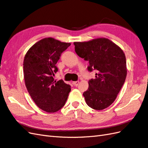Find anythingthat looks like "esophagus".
Returning <instances> with one entry per match:
<instances>
[{"mask_svg": "<svg viewBox=\"0 0 148 148\" xmlns=\"http://www.w3.org/2000/svg\"><path fill=\"white\" fill-rule=\"evenodd\" d=\"M79 83V81H74L73 82V84L75 86H77V85Z\"/></svg>", "mask_w": 148, "mask_h": 148, "instance_id": "1", "label": "esophagus"}]
</instances>
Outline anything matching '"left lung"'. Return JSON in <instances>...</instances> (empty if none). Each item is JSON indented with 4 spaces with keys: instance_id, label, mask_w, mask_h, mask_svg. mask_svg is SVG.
Here are the masks:
<instances>
[{
    "instance_id": "8db88e82",
    "label": "left lung",
    "mask_w": 148,
    "mask_h": 148,
    "mask_svg": "<svg viewBox=\"0 0 148 148\" xmlns=\"http://www.w3.org/2000/svg\"><path fill=\"white\" fill-rule=\"evenodd\" d=\"M77 56L89 62V71L96 70L95 79L89 81L83 95L86 104L101 110L111 105L117 97L127 76L126 58L123 50L105 38L74 42Z\"/></svg>"
}]
</instances>
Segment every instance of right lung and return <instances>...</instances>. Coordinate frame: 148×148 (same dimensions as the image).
<instances>
[{
    "label": "right lung",
    "mask_w": 148,
    "mask_h": 148,
    "mask_svg": "<svg viewBox=\"0 0 148 148\" xmlns=\"http://www.w3.org/2000/svg\"><path fill=\"white\" fill-rule=\"evenodd\" d=\"M71 45L53 38H45L30 48L24 58L25 85L31 97L43 111L53 113L63 107L71 91V86L53 76L62 53Z\"/></svg>",
    "instance_id": "right-lung-1"
}]
</instances>
